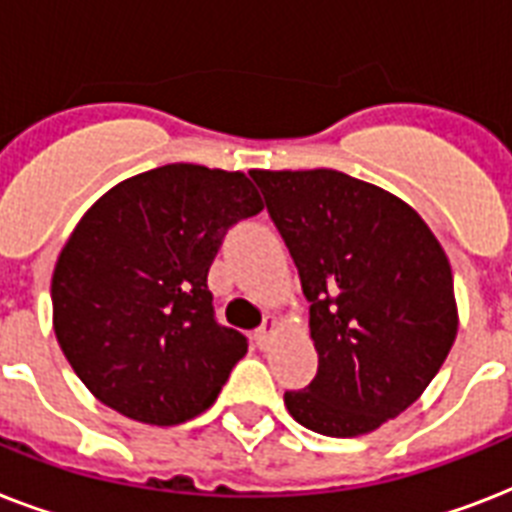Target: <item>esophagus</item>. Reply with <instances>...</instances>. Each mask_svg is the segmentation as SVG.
<instances>
[{
  "instance_id": "1",
  "label": "esophagus",
  "mask_w": 512,
  "mask_h": 512,
  "mask_svg": "<svg viewBox=\"0 0 512 512\" xmlns=\"http://www.w3.org/2000/svg\"><path fill=\"white\" fill-rule=\"evenodd\" d=\"M281 329V321L276 319V316H268V319H265V324L260 329H257V345H260V348H268V342L273 340V335H276V332H279Z\"/></svg>"
}]
</instances>
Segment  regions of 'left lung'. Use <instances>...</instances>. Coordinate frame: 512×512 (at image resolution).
<instances>
[{
  "label": "left lung",
  "instance_id": "8db88e82",
  "mask_svg": "<svg viewBox=\"0 0 512 512\" xmlns=\"http://www.w3.org/2000/svg\"><path fill=\"white\" fill-rule=\"evenodd\" d=\"M311 303L319 374L284 393L303 428L366 436L409 409L449 356L452 265L396 193L337 170H252Z\"/></svg>",
  "mask_w": 512,
  "mask_h": 512
}]
</instances>
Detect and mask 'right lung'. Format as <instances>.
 Returning a JSON list of instances; mask_svg holds the SVG:
<instances>
[{
    "instance_id": "add662e5",
    "label": "right lung",
    "mask_w": 512,
    "mask_h": 512,
    "mask_svg": "<svg viewBox=\"0 0 512 512\" xmlns=\"http://www.w3.org/2000/svg\"><path fill=\"white\" fill-rule=\"evenodd\" d=\"M260 209L244 172L164 164L84 212L52 271V329L92 396L159 428L215 404L247 340L212 316L207 271Z\"/></svg>"
}]
</instances>
